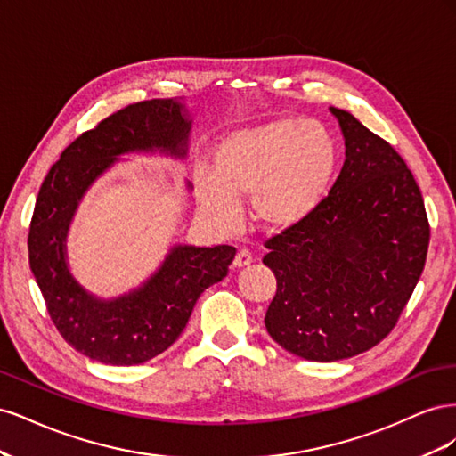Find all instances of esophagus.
<instances>
[{"label":"esophagus","mask_w":456,"mask_h":456,"mask_svg":"<svg viewBox=\"0 0 456 456\" xmlns=\"http://www.w3.org/2000/svg\"><path fill=\"white\" fill-rule=\"evenodd\" d=\"M251 262H253V255H251L249 249H245V247L236 253V256H233V266H236V268L251 265Z\"/></svg>","instance_id":"34e87169"}]
</instances>
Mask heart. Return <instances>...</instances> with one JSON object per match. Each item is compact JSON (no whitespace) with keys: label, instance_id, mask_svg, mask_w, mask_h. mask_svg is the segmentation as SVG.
Here are the masks:
<instances>
[{"label":"heart","instance_id":"1","mask_svg":"<svg viewBox=\"0 0 456 456\" xmlns=\"http://www.w3.org/2000/svg\"><path fill=\"white\" fill-rule=\"evenodd\" d=\"M337 161V144L320 123L273 119L218 142L211 175L198 176V201L218 224L233 226L240 218L238 201L253 198L262 226L289 230L323 201Z\"/></svg>","mask_w":456,"mask_h":456}]
</instances>
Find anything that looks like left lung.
<instances>
[{
  "label": "left lung",
  "instance_id": "left-lung-1",
  "mask_svg": "<svg viewBox=\"0 0 456 456\" xmlns=\"http://www.w3.org/2000/svg\"><path fill=\"white\" fill-rule=\"evenodd\" d=\"M346 159L329 196L265 245L278 289L270 337L308 362H338L390 335L424 270L430 223L420 188L392 144L346 110Z\"/></svg>",
  "mask_w": 456,
  "mask_h": 456
}]
</instances>
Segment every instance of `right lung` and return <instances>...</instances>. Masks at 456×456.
<instances>
[{
  "mask_svg": "<svg viewBox=\"0 0 456 456\" xmlns=\"http://www.w3.org/2000/svg\"><path fill=\"white\" fill-rule=\"evenodd\" d=\"M188 131L190 121L178 102L129 104L66 146L39 188L28 232L30 268L61 337L94 362L139 365L167 350L184 330L200 295L224 278L236 255L230 245L175 247L154 278L112 302L87 295L66 268L68 223L94 178L126 151L184 156Z\"/></svg>",
  "mask_w": 456,
  "mask_h": 456,
  "instance_id": "right-lung-1",
  "label": "right lung"
}]
</instances>
